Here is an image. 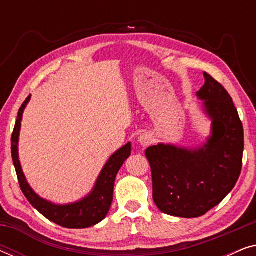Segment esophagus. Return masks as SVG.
Segmentation results:
<instances>
[{
  "instance_id": "esophagus-1",
  "label": "esophagus",
  "mask_w": 256,
  "mask_h": 256,
  "mask_svg": "<svg viewBox=\"0 0 256 256\" xmlns=\"http://www.w3.org/2000/svg\"><path fill=\"white\" fill-rule=\"evenodd\" d=\"M152 136L148 134V132H144V134L140 135L138 143L140 146H143V148H146V146L152 144Z\"/></svg>"
}]
</instances>
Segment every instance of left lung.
Returning a JSON list of instances; mask_svg holds the SVG:
<instances>
[{
    "mask_svg": "<svg viewBox=\"0 0 256 256\" xmlns=\"http://www.w3.org/2000/svg\"><path fill=\"white\" fill-rule=\"evenodd\" d=\"M197 92L211 134L199 146L158 143L146 150L152 174V198L160 211L197 218L220 204L233 190L242 168L244 127L232 98L204 72Z\"/></svg>",
    "mask_w": 256,
    "mask_h": 256,
    "instance_id": "1",
    "label": "left lung"
}]
</instances>
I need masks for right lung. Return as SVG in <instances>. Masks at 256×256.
Listing matches in <instances>:
<instances>
[{
    "instance_id": "add662e5",
    "label": "right lung",
    "mask_w": 256,
    "mask_h": 256,
    "mask_svg": "<svg viewBox=\"0 0 256 256\" xmlns=\"http://www.w3.org/2000/svg\"><path fill=\"white\" fill-rule=\"evenodd\" d=\"M30 96L26 98L18 110L17 120L12 136V156L15 166L17 178L20 190L29 200L31 205L42 213L45 218L54 222L57 225L66 228H87L94 226L106 218L113 202V191L115 178L118 170L121 169L124 160L130 156L132 144H127L116 150L104 164L102 170L96 178L92 191L78 202L70 204H54L46 199L42 198L32 190L28 183L26 174L22 170L18 156V141L20 132V122L26 104H29Z\"/></svg>"
}]
</instances>
